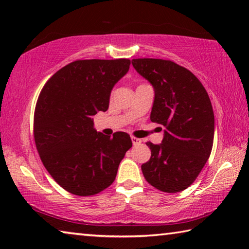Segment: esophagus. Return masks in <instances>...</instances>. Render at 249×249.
<instances>
[{
  "label": "esophagus",
  "mask_w": 249,
  "mask_h": 249,
  "mask_svg": "<svg viewBox=\"0 0 249 249\" xmlns=\"http://www.w3.org/2000/svg\"><path fill=\"white\" fill-rule=\"evenodd\" d=\"M132 142H133L134 146L140 145L142 142V140H140V138H136V137H132Z\"/></svg>",
  "instance_id": "1"
}]
</instances>
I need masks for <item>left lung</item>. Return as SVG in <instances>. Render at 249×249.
<instances>
[{"label": "left lung", "instance_id": "1", "mask_svg": "<svg viewBox=\"0 0 249 249\" xmlns=\"http://www.w3.org/2000/svg\"><path fill=\"white\" fill-rule=\"evenodd\" d=\"M132 64L154 88L150 121L163 126L161 144L146 142L151 157L142 165V175L160 191H183L212 150L214 113L208 92L191 71L170 60L142 58Z\"/></svg>", "mask_w": 249, "mask_h": 249}]
</instances>
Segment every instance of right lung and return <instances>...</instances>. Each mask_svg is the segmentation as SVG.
Wrapping results in <instances>:
<instances>
[{"instance_id": "obj_1", "label": "right lung", "mask_w": 249, "mask_h": 249, "mask_svg": "<svg viewBox=\"0 0 249 249\" xmlns=\"http://www.w3.org/2000/svg\"><path fill=\"white\" fill-rule=\"evenodd\" d=\"M129 65V59L73 61L40 92L34 116L37 150L54 181L74 196H93L111 185L132 147L128 134L107 136L92 119L107 111L112 89Z\"/></svg>"}]
</instances>
